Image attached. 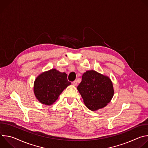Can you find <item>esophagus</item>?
<instances>
[{"mask_svg": "<svg viewBox=\"0 0 148 148\" xmlns=\"http://www.w3.org/2000/svg\"><path fill=\"white\" fill-rule=\"evenodd\" d=\"M72 84H73V85H74V86H77V84H78V82H77V80H75V81H74L72 82Z\"/></svg>", "mask_w": 148, "mask_h": 148, "instance_id": "1", "label": "esophagus"}]
</instances>
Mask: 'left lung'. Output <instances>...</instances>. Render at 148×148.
<instances>
[{
    "label": "left lung",
    "instance_id": "8db88e82",
    "mask_svg": "<svg viewBox=\"0 0 148 148\" xmlns=\"http://www.w3.org/2000/svg\"><path fill=\"white\" fill-rule=\"evenodd\" d=\"M77 89L86 106L91 111L106 106L114 95L111 79L94 70L87 71L83 74Z\"/></svg>",
    "mask_w": 148,
    "mask_h": 148
}]
</instances>
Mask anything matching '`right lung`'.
I'll list each match as a JSON object with an SVG mask.
<instances>
[{"label":"right lung","mask_w":148,"mask_h":148,"mask_svg":"<svg viewBox=\"0 0 148 148\" xmlns=\"http://www.w3.org/2000/svg\"><path fill=\"white\" fill-rule=\"evenodd\" d=\"M70 84L66 73L52 69L41 74L36 78L34 84V92L41 103L50 105L57 99L62 91Z\"/></svg>","instance_id":"add662e5"}]
</instances>
